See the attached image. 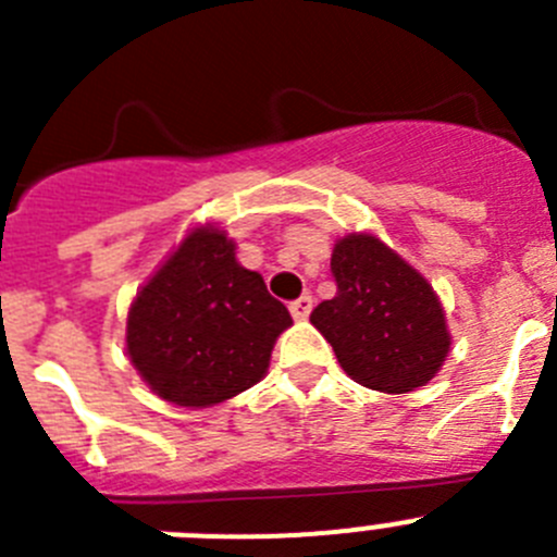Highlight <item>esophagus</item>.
Listing matches in <instances>:
<instances>
[{"mask_svg": "<svg viewBox=\"0 0 557 557\" xmlns=\"http://www.w3.org/2000/svg\"><path fill=\"white\" fill-rule=\"evenodd\" d=\"M289 312H293L295 321H307L309 312H312V295H301L298 301L289 304Z\"/></svg>", "mask_w": 557, "mask_h": 557, "instance_id": "1", "label": "esophagus"}]
</instances>
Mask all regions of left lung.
<instances>
[{
    "label": "left lung",
    "mask_w": 557,
    "mask_h": 557,
    "mask_svg": "<svg viewBox=\"0 0 557 557\" xmlns=\"http://www.w3.org/2000/svg\"><path fill=\"white\" fill-rule=\"evenodd\" d=\"M332 273L337 295L318 304L309 321L332 343L343 371L393 396L430 385L451 351L432 284L368 231L339 236Z\"/></svg>",
    "instance_id": "1"
}]
</instances>
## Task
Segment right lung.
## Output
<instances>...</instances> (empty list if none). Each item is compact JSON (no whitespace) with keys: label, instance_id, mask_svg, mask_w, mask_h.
Here are the masks:
<instances>
[{"label":"right lung","instance_id":"right-lung-1","mask_svg":"<svg viewBox=\"0 0 557 557\" xmlns=\"http://www.w3.org/2000/svg\"><path fill=\"white\" fill-rule=\"evenodd\" d=\"M293 326L256 270L236 262V243L203 223L166 256L127 309L133 368L159 398L203 410L262 382L275 339Z\"/></svg>","mask_w":557,"mask_h":557}]
</instances>
